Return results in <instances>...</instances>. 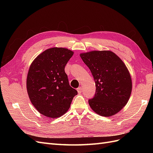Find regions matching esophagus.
Returning <instances> with one entry per match:
<instances>
[{
    "label": "esophagus",
    "mask_w": 153,
    "mask_h": 153,
    "mask_svg": "<svg viewBox=\"0 0 153 153\" xmlns=\"http://www.w3.org/2000/svg\"><path fill=\"white\" fill-rule=\"evenodd\" d=\"M77 91H78V94H80L81 92H82V87H79L77 89Z\"/></svg>",
    "instance_id": "34e87169"
}]
</instances>
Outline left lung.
<instances>
[{
    "instance_id": "left-lung-1",
    "label": "left lung",
    "mask_w": 153,
    "mask_h": 153,
    "mask_svg": "<svg viewBox=\"0 0 153 153\" xmlns=\"http://www.w3.org/2000/svg\"><path fill=\"white\" fill-rule=\"evenodd\" d=\"M80 55L95 82V94L89 100L91 108L104 117L117 114L128 103L132 89L126 65L111 51H92Z\"/></svg>"
}]
</instances>
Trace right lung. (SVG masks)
Wrapping results in <instances>:
<instances>
[{"instance_id": "right-lung-1", "label": "right lung", "mask_w": 153, "mask_h": 153, "mask_svg": "<svg viewBox=\"0 0 153 153\" xmlns=\"http://www.w3.org/2000/svg\"><path fill=\"white\" fill-rule=\"evenodd\" d=\"M73 52L54 47L39 54L32 62L27 78L31 103L45 116L57 118L65 114L78 93L69 84L64 68Z\"/></svg>"}]
</instances>
